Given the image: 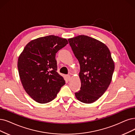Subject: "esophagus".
<instances>
[{"mask_svg": "<svg viewBox=\"0 0 135 135\" xmlns=\"http://www.w3.org/2000/svg\"><path fill=\"white\" fill-rule=\"evenodd\" d=\"M70 79H71L70 75H67V76H66V79H67L68 81H69L70 80Z\"/></svg>", "mask_w": 135, "mask_h": 135, "instance_id": "esophagus-1", "label": "esophagus"}]
</instances>
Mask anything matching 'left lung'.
Masks as SVG:
<instances>
[{"mask_svg": "<svg viewBox=\"0 0 135 135\" xmlns=\"http://www.w3.org/2000/svg\"><path fill=\"white\" fill-rule=\"evenodd\" d=\"M68 41L80 65L81 85L75 95L83 103H93L111 82L115 64L111 52L103 42L86 35H78Z\"/></svg>", "mask_w": 135, "mask_h": 135, "instance_id": "left-lung-1", "label": "left lung"}]
</instances>
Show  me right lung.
I'll return each instance as SVG.
<instances>
[{
    "label": "right lung",
    "instance_id": "obj_1",
    "mask_svg": "<svg viewBox=\"0 0 135 135\" xmlns=\"http://www.w3.org/2000/svg\"><path fill=\"white\" fill-rule=\"evenodd\" d=\"M68 44L66 39L57 36L40 37L28 42L18 57L21 84L26 93L38 103L53 100L65 84L56 72L55 55Z\"/></svg>",
    "mask_w": 135,
    "mask_h": 135
}]
</instances>
